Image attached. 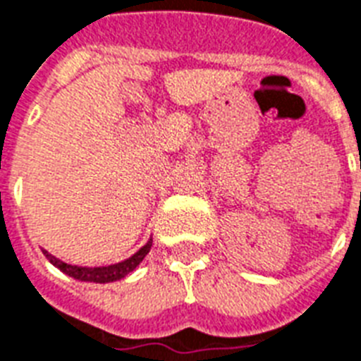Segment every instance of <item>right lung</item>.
Masks as SVG:
<instances>
[{
  "label": "right lung",
  "instance_id": "obj_1",
  "mask_svg": "<svg viewBox=\"0 0 361 361\" xmlns=\"http://www.w3.org/2000/svg\"><path fill=\"white\" fill-rule=\"evenodd\" d=\"M151 244H153V238L147 240L145 246H142L137 250L136 254L130 255L128 259L121 261V263H115V265H107V267H77V265H70V263H64V261L56 259L54 255H51L47 250H43V254L49 261H51L52 265L59 267L60 271L71 276V279L81 280V282H96V284H106V282H115V280L125 279L128 272H132L136 269L144 257L149 254Z\"/></svg>",
  "mask_w": 361,
  "mask_h": 361
}]
</instances>
